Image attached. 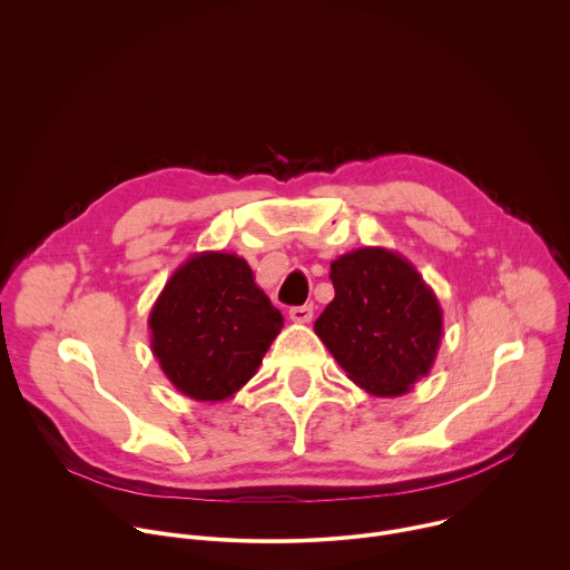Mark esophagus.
Masks as SVG:
<instances>
[{
  "mask_svg": "<svg viewBox=\"0 0 570 570\" xmlns=\"http://www.w3.org/2000/svg\"><path fill=\"white\" fill-rule=\"evenodd\" d=\"M288 317H291L293 322H299V324H306V322H311V317H313V304L293 306V308L288 311Z\"/></svg>",
  "mask_w": 570,
  "mask_h": 570,
  "instance_id": "1",
  "label": "esophagus"
}]
</instances>
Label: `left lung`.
<instances>
[{
    "mask_svg": "<svg viewBox=\"0 0 570 570\" xmlns=\"http://www.w3.org/2000/svg\"><path fill=\"white\" fill-rule=\"evenodd\" d=\"M336 297L315 320L317 338L374 396L424 379L442 341V306L417 268L387 248H358L332 264Z\"/></svg>",
    "mask_w": 570,
    "mask_h": 570,
    "instance_id": "8db88e82",
    "label": "left lung"
}]
</instances>
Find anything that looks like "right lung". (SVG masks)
Here are the masks:
<instances>
[{
    "label": "right lung",
    "instance_id": "add662e5",
    "mask_svg": "<svg viewBox=\"0 0 570 570\" xmlns=\"http://www.w3.org/2000/svg\"><path fill=\"white\" fill-rule=\"evenodd\" d=\"M150 350L178 392L194 401L234 396L259 370L284 327L282 313L232 253H196L157 295Z\"/></svg>",
    "mask_w": 570,
    "mask_h": 570
}]
</instances>
